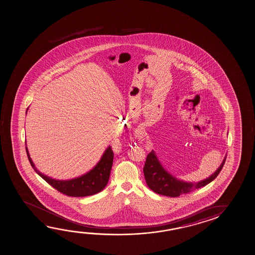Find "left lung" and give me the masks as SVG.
I'll return each mask as SVG.
<instances>
[{"label": "left lung", "mask_w": 255, "mask_h": 255, "mask_svg": "<svg viewBox=\"0 0 255 255\" xmlns=\"http://www.w3.org/2000/svg\"><path fill=\"white\" fill-rule=\"evenodd\" d=\"M225 160L226 156L224 157V161L220 165L219 168L216 169V172L208 178L198 183H190L179 180L169 174L162 167L154 151L152 150V152L149 153L146 157L143 171L146 184L152 191L164 196L178 197L183 193L192 192L193 189L203 187L214 180L223 169Z\"/></svg>", "instance_id": "left-lung-1"}]
</instances>
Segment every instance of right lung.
Here are the masks:
<instances>
[{
    "label": "right lung",
    "mask_w": 255,
    "mask_h": 255,
    "mask_svg": "<svg viewBox=\"0 0 255 255\" xmlns=\"http://www.w3.org/2000/svg\"><path fill=\"white\" fill-rule=\"evenodd\" d=\"M25 149L27 153L28 160L36 173L58 192H62L67 196L86 197L94 195L95 193L102 192L110 179L114 159V153L111 146H109L106 149L101 160L95 165L94 169H91L89 172L86 173L85 175L71 180H56L39 172L31 161L27 146H25Z\"/></svg>",
    "instance_id": "right-lung-1"
}]
</instances>
